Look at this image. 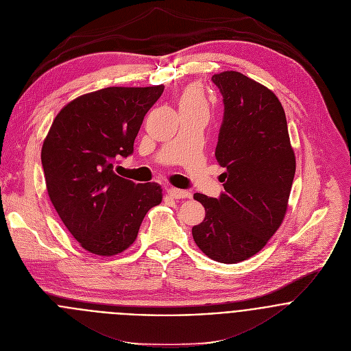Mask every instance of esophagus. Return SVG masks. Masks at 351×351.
<instances>
[{
    "label": "esophagus",
    "mask_w": 351,
    "mask_h": 351,
    "mask_svg": "<svg viewBox=\"0 0 351 351\" xmlns=\"http://www.w3.org/2000/svg\"><path fill=\"white\" fill-rule=\"evenodd\" d=\"M167 193L174 197V199H184V197H188L189 196V192L188 191H184V189H178V188H169L167 189Z\"/></svg>",
    "instance_id": "obj_1"
}]
</instances>
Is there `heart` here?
I'll list each match as a JSON object with an SVG mask.
<instances>
[{
	"instance_id": "heart-1",
	"label": "heart",
	"mask_w": 351,
	"mask_h": 351,
	"mask_svg": "<svg viewBox=\"0 0 351 351\" xmlns=\"http://www.w3.org/2000/svg\"><path fill=\"white\" fill-rule=\"evenodd\" d=\"M180 108H186V109H193V110H207V101L204 98V94L200 87L197 86H189L181 99H180Z\"/></svg>"
}]
</instances>
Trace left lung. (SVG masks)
Segmentation results:
<instances>
[{"label":"left lung","instance_id":"left-lung-1","mask_svg":"<svg viewBox=\"0 0 351 351\" xmlns=\"http://www.w3.org/2000/svg\"><path fill=\"white\" fill-rule=\"evenodd\" d=\"M212 80L224 102L216 147L224 192L193 195L206 216L192 237L207 257L235 264L258 253L282 224L296 159L285 110L271 90L234 70Z\"/></svg>","mask_w":351,"mask_h":351}]
</instances>
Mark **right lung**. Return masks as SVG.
<instances>
[{
  "mask_svg": "<svg viewBox=\"0 0 351 351\" xmlns=\"http://www.w3.org/2000/svg\"><path fill=\"white\" fill-rule=\"evenodd\" d=\"M165 86L108 87L60 109L41 149L49 199L62 223L90 253L114 256L136 239L149 208L162 202L156 182L135 184L113 171L134 152L143 120Z\"/></svg>",
  "mask_w": 351,
  "mask_h": 351,
  "instance_id": "add662e5",
  "label": "right lung"
}]
</instances>
